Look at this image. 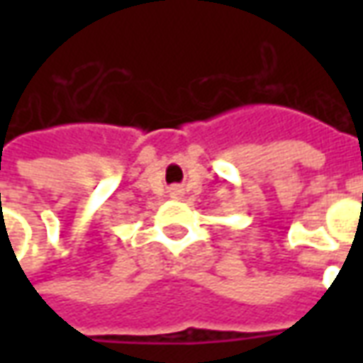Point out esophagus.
Returning a JSON list of instances; mask_svg holds the SVG:
<instances>
[{
	"label": "esophagus",
	"mask_w": 363,
	"mask_h": 363,
	"mask_svg": "<svg viewBox=\"0 0 363 363\" xmlns=\"http://www.w3.org/2000/svg\"><path fill=\"white\" fill-rule=\"evenodd\" d=\"M171 194H173V196H179V194H181V190L173 189V192H171Z\"/></svg>",
	"instance_id": "obj_1"
}]
</instances>
